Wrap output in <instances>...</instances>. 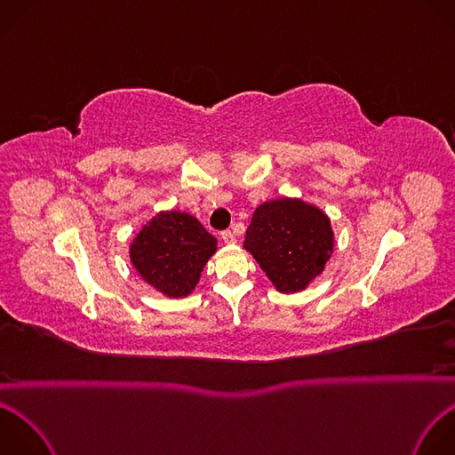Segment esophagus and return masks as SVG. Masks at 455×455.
Returning <instances> with one entry per match:
<instances>
[{
  "label": "esophagus",
  "mask_w": 455,
  "mask_h": 455,
  "mask_svg": "<svg viewBox=\"0 0 455 455\" xmlns=\"http://www.w3.org/2000/svg\"><path fill=\"white\" fill-rule=\"evenodd\" d=\"M221 239H223L227 244H234V243H235V235H234V232H232V230H225V232H221Z\"/></svg>",
  "instance_id": "obj_1"
}]
</instances>
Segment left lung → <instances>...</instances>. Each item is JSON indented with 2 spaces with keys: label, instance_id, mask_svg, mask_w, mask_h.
<instances>
[{
  "label": "left lung",
  "instance_id": "8db88e82",
  "mask_svg": "<svg viewBox=\"0 0 455 455\" xmlns=\"http://www.w3.org/2000/svg\"><path fill=\"white\" fill-rule=\"evenodd\" d=\"M280 292L304 291L334 251L329 216L299 198L260 204L243 244Z\"/></svg>",
  "mask_w": 455,
  "mask_h": 455
}]
</instances>
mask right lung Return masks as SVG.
Wrapping results in <instances>:
<instances>
[{"label":"right lung","mask_w":455,"mask_h":455,"mask_svg":"<svg viewBox=\"0 0 455 455\" xmlns=\"http://www.w3.org/2000/svg\"><path fill=\"white\" fill-rule=\"evenodd\" d=\"M216 237L202 223L179 211L151 218L130 244V260L144 282L170 298L196 287L204 266L216 253Z\"/></svg>","instance_id":"right-lung-1"}]
</instances>
